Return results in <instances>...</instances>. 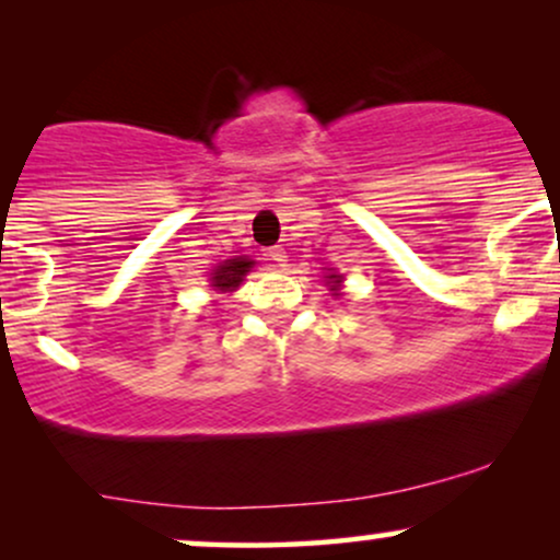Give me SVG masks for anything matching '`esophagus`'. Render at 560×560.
Listing matches in <instances>:
<instances>
[{
  "instance_id": "obj_1",
  "label": "esophagus",
  "mask_w": 560,
  "mask_h": 560,
  "mask_svg": "<svg viewBox=\"0 0 560 560\" xmlns=\"http://www.w3.org/2000/svg\"><path fill=\"white\" fill-rule=\"evenodd\" d=\"M268 258H271V260L276 262V266L284 268V266H287V249L281 247V244H276V247L268 249Z\"/></svg>"
}]
</instances>
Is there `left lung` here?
I'll list each match as a JSON object with an SVG mask.
<instances>
[{
  "instance_id": "obj_1",
  "label": "left lung",
  "mask_w": 560,
  "mask_h": 560,
  "mask_svg": "<svg viewBox=\"0 0 560 560\" xmlns=\"http://www.w3.org/2000/svg\"><path fill=\"white\" fill-rule=\"evenodd\" d=\"M329 279L334 281V284H339V276H329Z\"/></svg>"
}]
</instances>
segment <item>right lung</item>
<instances>
[{"label":"right lung","mask_w":560,"mask_h":560,"mask_svg":"<svg viewBox=\"0 0 560 560\" xmlns=\"http://www.w3.org/2000/svg\"><path fill=\"white\" fill-rule=\"evenodd\" d=\"M255 262L247 260V258H234V260H226L223 266L215 268L213 273V287L221 289V292H231L234 287H240V281L247 276L249 268H253Z\"/></svg>","instance_id":"add662e5"}]
</instances>
